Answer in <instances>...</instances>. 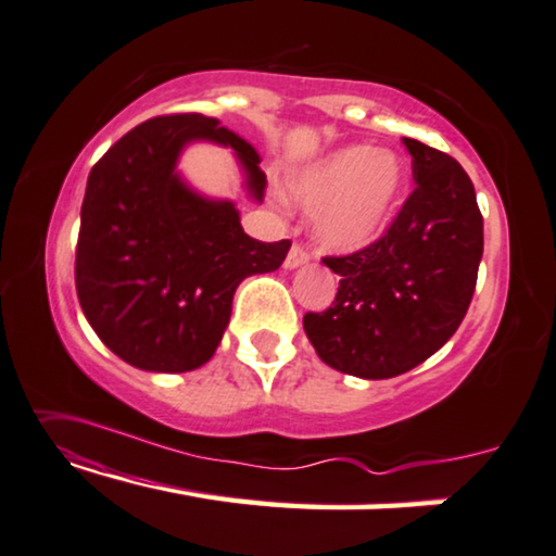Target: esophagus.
I'll return each instance as SVG.
<instances>
[{"label":"esophagus","instance_id":"34e87169","mask_svg":"<svg viewBox=\"0 0 556 556\" xmlns=\"http://www.w3.org/2000/svg\"><path fill=\"white\" fill-rule=\"evenodd\" d=\"M306 262H309V252H306L304 247H300V244H292V250H289L287 260H285V267L287 269H296V267H302V264H306Z\"/></svg>","mask_w":556,"mask_h":556}]
</instances>
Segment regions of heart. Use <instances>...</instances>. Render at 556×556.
<instances>
[{
	"label": "heart",
	"mask_w": 556,
	"mask_h": 556,
	"mask_svg": "<svg viewBox=\"0 0 556 556\" xmlns=\"http://www.w3.org/2000/svg\"><path fill=\"white\" fill-rule=\"evenodd\" d=\"M407 189V162L389 149L350 144L306 164L285 192L312 212V231L334 252H359L392 225Z\"/></svg>",
	"instance_id": "1"
}]
</instances>
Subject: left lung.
Here are the masks:
<instances>
[{
  "mask_svg": "<svg viewBox=\"0 0 556 556\" xmlns=\"http://www.w3.org/2000/svg\"><path fill=\"white\" fill-rule=\"evenodd\" d=\"M414 192L375 244L325 256L339 275L327 312H306L319 359L362 379L404 375L446 344L469 309L484 252L475 185L450 154L402 139Z\"/></svg>",
  "mask_w": 556,
  "mask_h": 556,
  "instance_id": "1",
  "label": "left lung"
}]
</instances>
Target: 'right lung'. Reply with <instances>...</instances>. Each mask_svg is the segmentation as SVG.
<instances>
[{"mask_svg": "<svg viewBox=\"0 0 556 556\" xmlns=\"http://www.w3.org/2000/svg\"><path fill=\"white\" fill-rule=\"evenodd\" d=\"M192 142L235 149L244 187L262 202L256 149L219 119H147L106 149L87 179L74 262L81 312L131 367L192 371L212 359L242 279L281 267L292 242L244 235L229 199L199 194L177 172Z\"/></svg>", "mask_w": 556, "mask_h": 556, "instance_id": "right-lung-1", "label": "right lung"}]
</instances>
